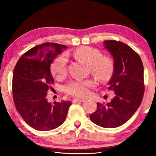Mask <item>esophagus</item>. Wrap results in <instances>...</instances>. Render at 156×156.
<instances>
[{"label":"esophagus","mask_w":156,"mask_h":156,"mask_svg":"<svg viewBox=\"0 0 156 156\" xmlns=\"http://www.w3.org/2000/svg\"><path fill=\"white\" fill-rule=\"evenodd\" d=\"M85 101V99H80V98H74L72 101L73 103H77V102H82Z\"/></svg>","instance_id":"34e87169"}]
</instances>
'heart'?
<instances>
[{"mask_svg": "<svg viewBox=\"0 0 156 156\" xmlns=\"http://www.w3.org/2000/svg\"><path fill=\"white\" fill-rule=\"evenodd\" d=\"M72 55L75 59L88 66L92 74L101 82H107L112 78L115 69L114 62L110 57L102 56L98 49L83 46L76 49ZM67 62L68 59L64 54L56 58L51 66L52 74L58 79L64 78L67 74ZM94 86L95 82L92 79L71 80L65 86V91L76 97H85L90 94L89 88Z\"/></svg>", "mask_w": 156, "mask_h": 156, "instance_id": "b5f03b06", "label": "heart"}]
</instances>
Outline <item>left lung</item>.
Segmentation results:
<instances>
[{
	"mask_svg": "<svg viewBox=\"0 0 156 156\" xmlns=\"http://www.w3.org/2000/svg\"><path fill=\"white\" fill-rule=\"evenodd\" d=\"M104 44L114 59L108 90L115 96L108 103L97 102V110L90 119L102 127L115 128L127 122L141 103L145 90L144 66L137 53L124 43L107 40Z\"/></svg>",
	"mask_w": 156,
	"mask_h": 156,
	"instance_id": "8db88e82",
	"label": "left lung"
}]
</instances>
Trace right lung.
<instances>
[{"label":"right lung","instance_id":"add662e5","mask_svg":"<svg viewBox=\"0 0 156 156\" xmlns=\"http://www.w3.org/2000/svg\"><path fill=\"white\" fill-rule=\"evenodd\" d=\"M67 46L54 43L38 45L25 52L15 65L12 97L16 110L27 123L38 131L58 127L67 116L69 101L48 102L47 92L54 84L50 65Z\"/></svg>","mask_w":156,"mask_h":156}]
</instances>
